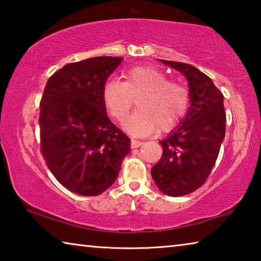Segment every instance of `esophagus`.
<instances>
[{
    "label": "esophagus",
    "mask_w": 261,
    "mask_h": 261,
    "mask_svg": "<svg viewBox=\"0 0 261 261\" xmlns=\"http://www.w3.org/2000/svg\"><path fill=\"white\" fill-rule=\"evenodd\" d=\"M143 144H144L143 141H140V140L131 139V148H138V147H140Z\"/></svg>",
    "instance_id": "1"
}]
</instances>
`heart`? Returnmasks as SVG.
Returning a JSON list of instances; mask_svg holds the SVG:
<instances>
[{
	"instance_id": "1",
	"label": "heart",
	"mask_w": 261,
	"mask_h": 261,
	"mask_svg": "<svg viewBox=\"0 0 261 261\" xmlns=\"http://www.w3.org/2000/svg\"><path fill=\"white\" fill-rule=\"evenodd\" d=\"M124 82L108 79L102 100L109 114L123 123L137 100L138 109L125 123L134 135H148L159 129L168 132L182 121L189 107V92L179 83L169 81L154 65H136L123 72Z\"/></svg>"
}]
</instances>
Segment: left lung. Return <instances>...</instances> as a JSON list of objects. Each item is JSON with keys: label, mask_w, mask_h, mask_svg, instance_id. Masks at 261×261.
Returning <instances> with one entry per match:
<instances>
[{"label": "left lung", "mask_w": 261, "mask_h": 261, "mask_svg": "<svg viewBox=\"0 0 261 261\" xmlns=\"http://www.w3.org/2000/svg\"><path fill=\"white\" fill-rule=\"evenodd\" d=\"M188 79L191 106L177 129L163 139L162 156L151 169L161 192L180 197L206 182L226 134L223 95L212 79L191 64L161 60Z\"/></svg>", "instance_id": "left-lung-1"}]
</instances>
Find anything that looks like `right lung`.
I'll return each mask as SVG.
<instances>
[{
	"mask_svg": "<svg viewBox=\"0 0 261 261\" xmlns=\"http://www.w3.org/2000/svg\"><path fill=\"white\" fill-rule=\"evenodd\" d=\"M122 57L64 65L48 79L40 101V149L55 178L81 196L105 192L130 152V138L107 116L102 87Z\"/></svg>",
	"mask_w": 261,
	"mask_h": 261,
	"instance_id": "obj_1",
	"label": "right lung"
}]
</instances>
